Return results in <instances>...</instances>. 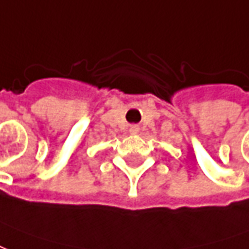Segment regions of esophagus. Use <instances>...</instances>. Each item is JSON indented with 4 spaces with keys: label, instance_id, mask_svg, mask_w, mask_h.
I'll return each mask as SVG.
<instances>
[{
    "label": "esophagus",
    "instance_id": "obj_1",
    "mask_svg": "<svg viewBox=\"0 0 249 249\" xmlns=\"http://www.w3.org/2000/svg\"><path fill=\"white\" fill-rule=\"evenodd\" d=\"M138 131H139V127L138 126H132L131 128H130V132H131V134H138Z\"/></svg>",
    "mask_w": 249,
    "mask_h": 249
}]
</instances>
